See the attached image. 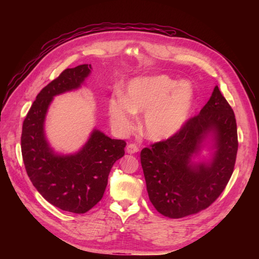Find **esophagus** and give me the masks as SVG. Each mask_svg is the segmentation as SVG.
Here are the masks:
<instances>
[{
    "label": "esophagus",
    "mask_w": 259,
    "mask_h": 259,
    "mask_svg": "<svg viewBox=\"0 0 259 259\" xmlns=\"http://www.w3.org/2000/svg\"><path fill=\"white\" fill-rule=\"evenodd\" d=\"M138 151H139V148H138L135 144H130V145L126 147V152L130 153V154L137 153Z\"/></svg>",
    "instance_id": "34e87169"
}]
</instances>
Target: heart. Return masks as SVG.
I'll list each match as a JSON object with an SVG mask.
<instances>
[{
    "label": "heart",
    "mask_w": 259,
    "mask_h": 259,
    "mask_svg": "<svg viewBox=\"0 0 259 259\" xmlns=\"http://www.w3.org/2000/svg\"><path fill=\"white\" fill-rule=\"evenodd\" d=\"M195 95L192 86L167 75L137 77L127 85L126 95L109 100V114L114 128L126 134L134 127L135 113H143L145 135L152 140H165L184 127L193 112Z\"/></svg>",
    "instance_id": "heart-1"
}]
</instances>
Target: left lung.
Listing matches in <instances>:
<instances>
[{"label":"left lung","instance_id":"left-lung-1","mask_svg":"<svg viewBox=\"0 0 259 259\" xmlns=\"http://www.w3.org/2000/svg\"><path fill=\"white\" fill-rule=\"evenodd\" d=\"M206 145L213 151L211 159L193 162ZM237 152L236 116L215 86L207 104L177 134L140 152L149 199L169 218L199 213L224 191Z\"/></svg>","mask_w":259,"mask_h":259}]
</instances>
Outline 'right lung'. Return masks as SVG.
<instances>
[{"mask_svg":"<svg viewBox=\"0 0 259 259\" xmlns=\"http://www.w3.org/2000/svg\"><path fill=\"white\" fill-rule=\"evenodd\" d=\"M91 65L66 69L37 94L22 124L21 153L35 189L62 210L84 214L103 198L113 164L124 155L126 143L94 130L73 154L56 153L48 143L44 122L54 97L81 88Z\"/></svg>","mask_w":259,"mask_h":259,"instance_id":"1","label":"right lung"}]
</instances>
